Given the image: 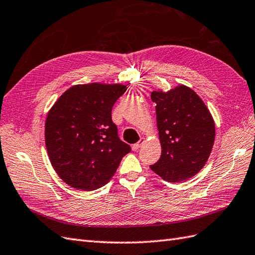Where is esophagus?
<instances>
[{
    "label": "esophagus",
    "mask_w": 255,
    "mask_h": 255,
    "mask_svg": "<svg viewBox=\"0 0 255 255\" xmlns=\"http://www.w3.org/2000/svg\"><path fill=\"white\" fill-rule=\"evenodd\" d=\"M143 143H144V138H141V139L137 142V143H134V144L132 145V150H133V151L139 150V147H140L142 144H143Z\"/></svg>",
    "instance_id": "obj_1"
}]
</instances>
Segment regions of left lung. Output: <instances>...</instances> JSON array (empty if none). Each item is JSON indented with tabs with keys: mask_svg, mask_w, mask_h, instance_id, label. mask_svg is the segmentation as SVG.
Masks as SVG:
<instances>
[{
	"mask_svg": "<svg viewBox=\"0 0 255 255\" xmlns=\"http://www.w3.org/2000/svg\"><path fill=\"white\" fill-rule=\"evenodd\" d=\"M162 154L150 168L169 182L191 178L208 162L215 140L209 109L191 88L179 85L153 91Z\"/></svg>",
	"mask_w": 255,
	"mask_h": 255,
	"instance_id": "8db88e82",
	"label": "left lung"
}]
</instances>
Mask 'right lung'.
I'll return each instance as SVG.
<instances>
[{
  "label": "right lung",
  "instance_id": "obj_1",
  "mask_svg": "<svg viewBox=\"0 0 255 255\" xmlns=\"http://www.w3.org/2000/svg\"><path fill=\"white\" fill-rule=\"evenodd\" d=\"M127 90L122 84L76 85L53 104L45 120V146L56 174L84 191L103 187L131 151L117 134L113 105Z\"/></svg>",
  "mask_w": 255,
  "mask_h": 255
}]
</instances>
